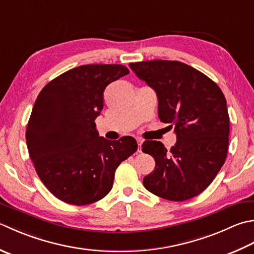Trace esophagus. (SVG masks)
Wrapping results in <instances>:
<instances>
[{
	"instance_id": "obj_1",
	"label": "esophagus",
	"mask_w": 254,
	"mask_h": 254,
	"mask_svg": "<svg viewBox=\"0 0 254 254\" xmlns=\"http://www.w3.org/2000/svg\"><path fill=\"white\" fill-rule=\"evenodd\" d=\"M136 142H137V145H138V152H141V148H142V143L143 141L141 138H136Z\"/></svg>"
}]
</instances>
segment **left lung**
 Instances as JSON below:
<instances>
[{
	"instance_id": "8db88e82",
	"label": "left lung",
	"mask_w": 254,
	"mask_h": 254,
	"mask_svg": "<svg viewBox=\"0 0 254 254\" xmlns=\"http://www.w3.org/2000/svg\"><path fill=\"white\" fill-rule=\"evenodd\" d=\"M130 68L155 90L158 118L174 126L177 138L170 151L158 141L142 144V151L155 160L144 187L172 201L199 195L227 157L230 127L225 96L206 74L181 62H138Z\"/></svg>"
}]
</instances>
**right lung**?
Instances as JSON below:
<instances>
[{
    "label": "right lung",
    "instance_id": "add662e5",
    "mask_svg": "<svg viewBox=\"0 0 254 254\" xmlns=\"http://www.w3.org/2000/svg\"><path fill=\"white\" fill-rule=\"evenodd\" d=\"M128 72L122 64H83L39 92L26 127L27 148L38 177L64 202L83 206L102 199L117 167L137 150L132 136H99L94 123L104 89Z\"/></svg>",
    "mask_w": 254,
    "mask_h": 254
}]
</instances>
